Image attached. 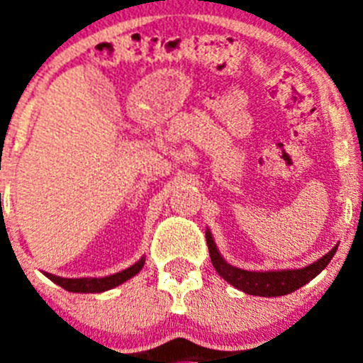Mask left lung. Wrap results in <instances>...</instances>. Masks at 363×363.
Masks as SVG:
<instances>
[{
    "instance_id": "left-lung-1",
    "label": "left lung",
    "mask_w": 363,
    "mask_h": 363,
    "mask_svg": "<svg viewBox=\"0 0 363 363\" xmlns=\"http://www.w3.org/2000/svg\"><path fill=\"white\" fill-rule=\"evenodd\" d=\"M205 238H207V245H209L211 252V262H213L214 269L225 281H229L233 287L243 291L247 294H252V296H284V294H289L293 291L300 289L307 281L313 280L314 277H318L320 272L327 267V264L331 262V258L335 256L338 245L333 247L331 251L327 252L325 256H322L320 259H316L314 264L307 265V267L301 269H281V271H245V269L233 267L230 264H227L225 259L221 258L220 251H218L216 243L213 240V234L207 229L205 233Z\"/></svg>"
}]
</instances>
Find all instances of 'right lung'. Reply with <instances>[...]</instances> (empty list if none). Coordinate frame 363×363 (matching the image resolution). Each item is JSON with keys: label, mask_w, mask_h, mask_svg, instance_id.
Masks as SVG:
<instances>
[{"label": "right lung", "mask_w": 363, "mask_h": 363, "mask_svg": "<svg viewBox=\"0 0 363 363\" xmlns=\"http://www.w3.org/2000/svg\"><path fill=\"white\" fill-rule=\"evenodd\" d=\"M143 264H145V258H140V262L130 265L129 269H125V271H120L116 272V274H111V277L104 278H62L54 277L50 272H43V274L49 278V280H52L54 284L63 287L65 291H70V293H104V291L114 289V287L121 285L123 281L130 280L134 274H138V272L142 271Z\"/></svg>", "instance_id": "add662e5"}]
</instances>
